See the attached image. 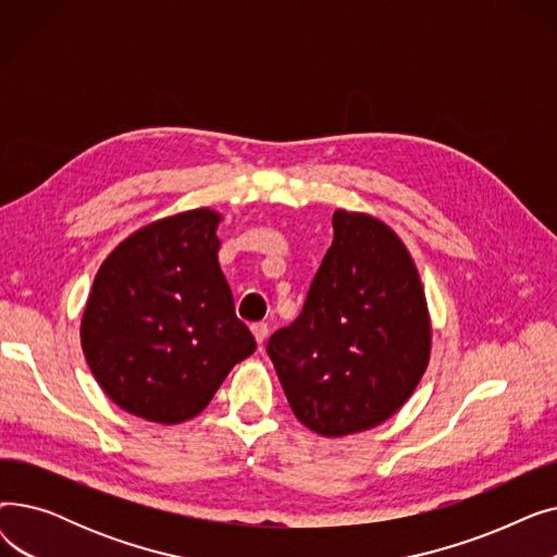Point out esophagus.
Returning <instances> with one entry per match:
<instances>
[{
  "instance_id": "34e87169",
  "label": "esophagus",
  "mask_w": 557,
  "mask_h": 557,
  "mask_svg": "<svg viewBox=\"0 0 557 557\" xmlns=\"http://www.w3.org/2000/svg\"><path fill=\"white\" fill-rule=\"evenodd\" d=\"M250 330H252V334H255V338H257L259 345H261L263 341H267V336H269V325H267V323H255Z\"/></svg>"
}]
</instances>
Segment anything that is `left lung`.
<instances>
[{"label": "left lung", "mask_w": 557, "mask_h": 557, "mask_svg": "<svg viewBox=\"0 0 557 557\" xmlns=\"http://www.w3.org/2000/svg\"><path fill=\"white\" fill-rule=\"evenodd\" d=\"M300 315L267 352L296 418L320 435L388 420L429 363L431 327L416 263L397 234L338 210Z\"/></svg>", "instance_id": "obj_1"}]
</instances>
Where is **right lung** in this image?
<instances>
[{
	"label": "right lung",
	"instance_id": "obj_1",
	"mask_svg": "<svg viewBox=\"0 0 557 557\" xmlns=\"http://www.w3.org/2000/svg\"><path fill=\"white\" fill-rule=\"evenodd\" d=\"M221 216L191 210L141 227L97 273L81 343L106 395L124 411L178 424L210 404L255 352L219 267Z\"/></svg>",
	"mask_w": 557,
	"mask_h": 557
}]
</instances>
